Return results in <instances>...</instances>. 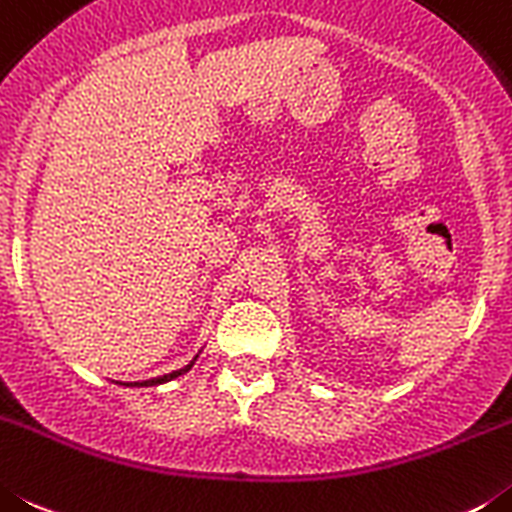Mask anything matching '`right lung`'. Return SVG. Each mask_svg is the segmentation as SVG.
Listing matches in <instances>:
<instances>
[{"instance_id": "1", "label": "right lung", "mask_w": 512, "mask_h": 512, "mask_svg": "<svg viewBox=\"0 0 512 512\" xmlns=\"http://www.w3.org/2000/svg\"><path fill=\"white\" fill-rule=\"evenodd\" d=\"M196 359H199V354H196V357L191 359V362H188L186 367H181V370H173V372H168V375H160V377H153V380H142V382H124V385H130V388H153V385H163V382H170V380H176V377H181V375H186L188 370H191L193 367V362H196Z\"/></svg>"}]
</instances>
